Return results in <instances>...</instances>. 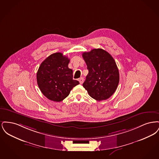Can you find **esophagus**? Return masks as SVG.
I'll use <instances>...</instances> for the list:
<instances>
[{"label": "esophagus", "instance_id": "obj_1", "mask_svg": "<svg viewBox=\"0 0 159 159\" xmlns=\"http://www.w3.org/2000/svg\"><path fill=\"white\" fill-rule=\"evenodd\" d=\"M79 82L80 84H82L83 83V82H84V78L83 77H80V78H79Z\"/></svg>", "mask_w": 159, "mask_h": 159}]
</instances>
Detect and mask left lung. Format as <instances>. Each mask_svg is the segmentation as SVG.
Wrapping results in <instances>:
<instances>
[{"mask_svg": "<svg viewBox=\"0 0 159 159\" xmlns=\"http://www.w3.org/2000/svg\"><path fill=\"white\" fill-rule=\"evenodd\" d=\"M89 71L83 86L92 98H109L119 83V72L112 56L102 49H93L82 54Z\"/></svg>", "mask_w": 159, "mask_h": 159, "instance_id": "8db88e82", "label": "left lung"}]
</instances>
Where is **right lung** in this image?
<instances>
[{
    "label": "right lung",
    "mask_w": 159,
    "mask_h": 159,
    "mask_svg": "<svg viewBox=\"0 0 159 159\" xmlns=\"http://www.w3.org/2000/svg\"><path fill=\"white\" fill-rule=\"evenodd\" d=\"M69 62L67 56L57 52L49 55L40 64L37 73V82L47 98L60 102L79 84L73 79V70L68 67Z\"/></svg>",
    "instance_id": "1"
}]
</instances>
